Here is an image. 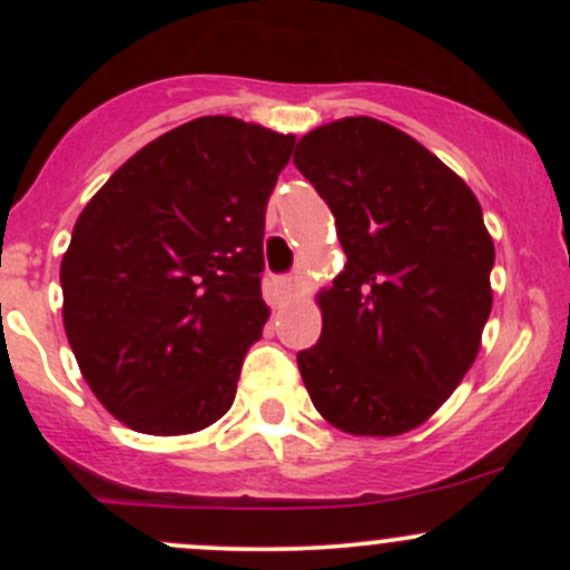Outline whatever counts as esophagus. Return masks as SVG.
Instances as JSON below:
<instances>
[{
	"mask_svg": "<svg viewBox=\"0 0 570 570\" xmlns=\"http://www.w3.org/2000/svg\"><path fill=\"white\" fill-rule=\"evenodd\" d=\"M297 286H299V281L292 278V276L276 278V289H278V294H284V297H289L292 292H297Z\"/></svg>",
	"mask_w": 570,
	"mask_h": 570,
	"instance_id": "obj_1",
	"label": "esophagus"
}]
</instances>
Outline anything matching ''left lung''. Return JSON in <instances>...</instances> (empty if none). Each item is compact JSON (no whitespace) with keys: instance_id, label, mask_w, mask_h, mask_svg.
Wrapping results in <instances>:
<instances>
[{"instance_id":"8db88e82","label":"left lung","mask_w":570,"mask_h":570,"mask_svg":"<svg viewBox=\"0 0 570 570\" xmlns=\"http://www.w3.org/2000/svg\"><path fill=\"white\" fill-rule=\"evenodd\" d=\"M294 166L335 214L345 271L297 367L332 426H421L474 364L490 316L493 240L463 179L412 136L345 117L303 136Z\"/></svg>"}]
</instances>
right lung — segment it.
<instances>
[{
    "instance_id": "add662e5",
    "label": "right lung",
    "mask_w": 570,
    "mask_h": 570,
    "mask_svg": "<svg viewBox=\"0 0 570 570\" xmlns=\"http://www.w3.org/2000/svg\"><path fill=\"white\" fill-rule=\"evenodd\" d=\"M294 136L198 117L85 206L61 263L63 326L98 402L141 434L212 426L263 335L265 208Z\"/></svg>"
}]
</instances>
